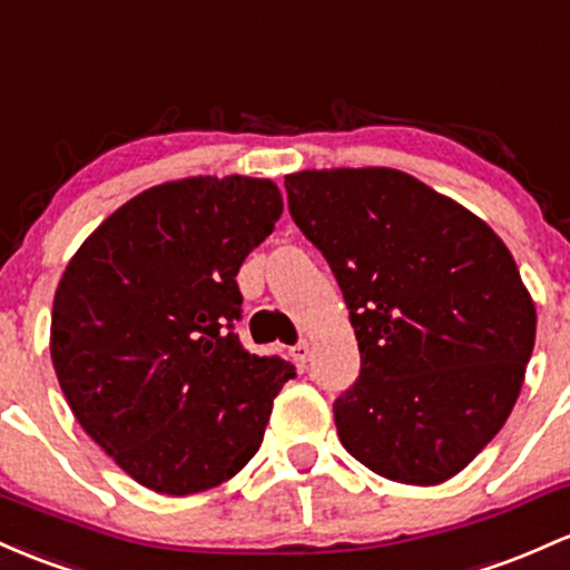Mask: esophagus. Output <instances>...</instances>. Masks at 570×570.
<instances>
[{"label": "esophagus", "mask_w": 570, "mask_h": 570, "mask_svg": "<svg viewBox=\"0 0 570 570\" xmlns=\"http://www.w3.org/2000/svg\"><path fill=\"white\" fill-rule=\"evenodd\" d=\"M292 360L297 362V367H305V362L311 360V343L308 341H299L297 346H292Z\"/></svg>", "instance_id": "esophagus-1"}]
</instances>
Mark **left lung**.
I'll use <instances>...</instances> for the list:
<instances>
[{
	"label": "left lung",
	"mask_w": 570,
	"mask_h": 570,
	"mask_svg": "<svg viewBox=\"0 0 570 570\" xmlns=\"http://www.w3.org/2000/svg\"><path fill=\"white\" fill-rule=\"evenodd\" d=\"M289 214L324 254L362 371L337 438L379 476L433 487L498 435L535 343V303L495 229L392 167L286 175Z\"/></svg>",
	"instance_id": "left-lung-1"
}]
</instances>
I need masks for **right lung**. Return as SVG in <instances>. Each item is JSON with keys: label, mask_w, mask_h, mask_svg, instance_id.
Returning a JSON list of instances; mask_svg holds the SVG:
<instances>
[{"label": "right lung", "mask_w": 570, "mask_h": 570, "mask_svg": "<svg viewBox=\"0 0 570 570\" xmlns=\"http://www.w3.org/2000/svg\"><path fill=\"white\" fill-rule=\"evenodd\" d=\"M281 210L271 178L167 180L105 218L61 273L51 314L61 392L91 441L159 495L243 471L295 376L233 333L235 275Z\"/></svg>", "instance_id": "1"}]
</instances>
